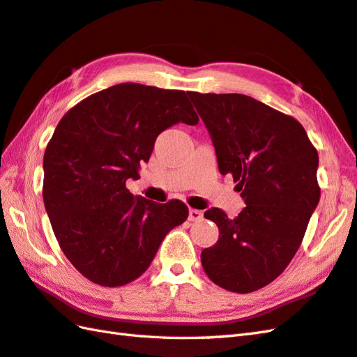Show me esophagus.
<instances>
[{"instance_id":"esophagus-1","label":"esophagus","mask_w":357,"mask_h":357,"mask_svg":"<svg viewBox=\"0 0 357 357\" xmlns=\"http://www.w3.org/2000/svg\"><path fill=\"white\" fill-rule=\"evenodd\" d=\"M202 218H203L202 211H197V208H189V216H188L189 221H199Z\"/></svg>"}]
</instances>
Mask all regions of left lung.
I'll return each mask as SVG.
<instances>
[{"instance_id":"8db88e82","label":"left lung","mask_w":357,"mask_h":357,"mask_svg":"<svg viewBox=\"0 0 357 357\" xmlns=\"http://www.w3.org/2000/svg\"><path fill=\"white\" fill-rule=\"evenodd\" d=\"M211 135L222 176L238 181L245 207L204 218L220 238L202 251L208 279L248 294L279 277L297 253L319 202L318 153L306 130L284 113L242 93L188 92Z\"/></svg>"}]
</instances>
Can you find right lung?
Instances as JSON below:
<instances>
[{
  "label": "right lung",
  "mask_w": 357,
  "mask_h": 357,
  "mask_svg": "<svg viewBox=\"0 0 357 357\" xmlns=\"http://www.w3.org/2000/svg\"><path fill=\"white\" fill-rule=\"evenodd\" d=\"M198 116L183 91L121 83L60 119L43 155V203L59 245L91 282L115 288L150 266L167 233L188 218L178 199L159 204L126 188L158 136Z\"/></svg>",
  "instance_id": "add662e5"
}]
</instances>
